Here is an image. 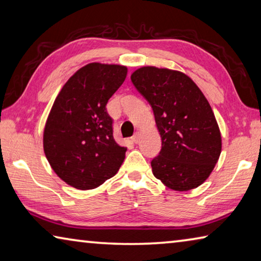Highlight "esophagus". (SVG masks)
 <instances>
[{"label": "esophagus", "instance_id": "esophagus-1", "mask_svg": "<svg viewBox=\"0 0 261 261\" xmlns=\"http://www.w3.org/2000/svg\"><path fill=\"white\" fill-rule=\"evenodd\" d=\"M131 139H132V141H134L135 144H138L139 143V130L135 132V135L132 136Z\"/></svg>", "mask_w": 261, "mask_h": 261}]
</instances>
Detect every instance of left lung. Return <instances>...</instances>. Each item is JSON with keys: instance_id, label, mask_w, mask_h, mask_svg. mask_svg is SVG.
<instances>
[{"instance_id": "obj_1", "label": "left lung", "mask_w": 261, "mask_h": 261, "mask_svg": "<svg viewBox=\"0 0 261 261\" xmlns=\"http://www.w3.org/2000/svg\"><path fill=\"white\" fill-rule=\"evenodd\" d=\"M137 90L152 106L162 148L151 166L153 175L175 191H189L210 177L222 138L213 110L188 74L141 67L131 74Z\"/></svg>"}]
</instances>
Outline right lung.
Listing matches in <instances>:
<instances>
[{
    "mask_svg": "<svg viewBox=\"0 0 261 261\" xmlns=\"http://www.w3.org/2000/svg\"><path fill=\"white\" fill-rule=\"evenodd\" d=\"M126 73L125 65L88 63L57 94L43 129V151L51 169L70 187L98 188L124 161L126 147L114 139L106 105Z\"/></svg>",
    "mask_w": 261,
    "mask_h": 261,
    "instance_id": "right-lung-1",
    "label": "right lung"
}]
</instances>
